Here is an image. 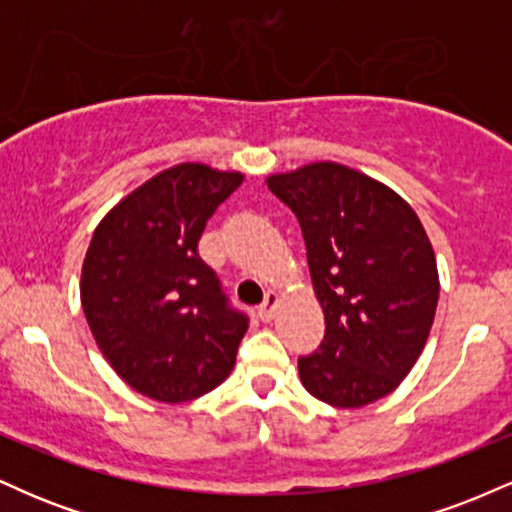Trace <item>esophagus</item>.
I'll return each mask as SVG.
<instances>
[{
	"mask_svg": "<svg viewBox=\"0 0 512 512\" xmlns=\"http://www.w3.org/2000/svg\"><path fill=\"white\" fill-rule=\"evenodd\" d=\"M276 308H279V296H276L274 291H269L267 296H264V303L257 308V315H260L262 322H269L274 317Z\"/></svg>",
	"mask_w": 512,
	"mask_h": 512,
	"instance_id": "esophagus-1",
	"label": "esophagus"
}]
</instances>
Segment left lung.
I'll use <instances>...</instances> for the list:
<instances>
[{"mask_svg": "<svg viewBox=\"0 0 512 512\" xmlns=\"http://www.w3.org/2000/svg\"><path fill=\"white\" fill-rule=\"evenodd\" d=\"M301 223L325 339L298 358L301 383L332 407L390 395L424 351L438 305L431 240L383 182L342 163L267 178Z\"/></svg>", "mask_w": 512, "mask_h": 512, "instance_id": "1", "label": "left lung"}]
</instances>
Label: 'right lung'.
Instances as JSON below:
<instances>
[{
    "mask_svg": "<svg viewBox=\"0 0 512 512\" xmlns=\"http://www.w3.org/2000/svg\"><path fill=\"white\" fill-rule=\"evenodd\" d=\"M240 182V173L202 163L163 170L122 199L88 245V327L115 373L158 402L207 395L236 366L248 315L233 308L197 245Z\"/></svg>",
    "mask_w": 512,
    "mask_h": 512,
    "instance_id": "add662e5",
    "label": "right lung"
}]
</instances>
